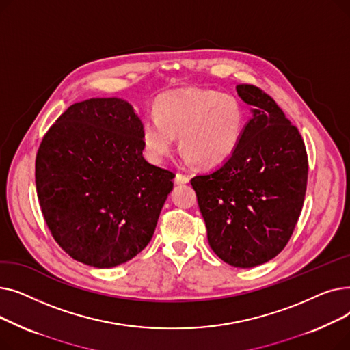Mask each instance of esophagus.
<instances>
[{
    "mask_svg": "<svg viewBox=\"0 0 350 350\" xmlns=\"http://www.w3.org/2000/svg\"><path fill=\"white\" fill-rule=\"evenodd\" d=\"M189 176H186V174H183V173H177L176 174V178H174V181L177 183V185H186V183H189Z\"/></svg>",
    "mask_w": 350,
    "mask_h": 350,
    "instance_id": "esophagus-1",
    "label": "esophagus"
}]
</instances>
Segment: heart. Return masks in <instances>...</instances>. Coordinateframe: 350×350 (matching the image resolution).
<instances>
[{
    "label": "heart",
    "instance_id": "1",
    "mask_svg": "<svg viewBox=\"0 0 350 350\" xmlns=\"http://www.w3.org/2000/svg\"><path fill=\"white\" fill-rule=\"evenodd\" d=\"M245 122L244 105L232 95L213 89H176L160 95L154 113L142 120V143L147 157L160 163L173 150L178 133L187 160L215 167L238 149Z\"/></svg>",
    "mask_w": 350,
    "mask_h": 350
}]
</instances>
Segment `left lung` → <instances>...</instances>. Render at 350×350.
Returning a JSON list of instances; mask_svg holds the SVG:
<instances>
[{"mask_svg": "<svg viewBox=\"0 0 350 350\" xmlns=\"http://www.w3.org/2000/svg\"><path fill=\"white\" fill-rule=\"evenodd\" d=\"M252 118L235 153L191 178L211 250L224 262L252 268L288 244L304 206L308 156L298 129L265 92L238 85Z\"/></svg>", "mask_w": 350, "mask_h": 350, "instance_id": "obj_1", "label": "left lung"}]
</instances>
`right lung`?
Here are the masks:
<instances>
[{
    "instance_id": "add662e5",
    "label": "right lung",
    "mask_w": 350,
    "mask_h": 350,
    "mask_svg": "<svg viewBox=\"0 0 350 350\" xmlns=\"http://www.w3.org/2000/svg\"><path fill=\"white\" fill-rule=\"evenodd\" d=\"M142 120L118 98L70 105L45 133L35 183L45 223L73 260L127 262L150 243L174 173L143 157Z\"/></svg>"
}]
</instances>
